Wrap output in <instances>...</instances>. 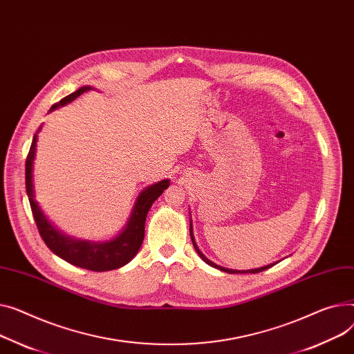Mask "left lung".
Wrapping results in <instances>:
<instances>
[{"mask_svg": "<svg viewBox=\"0 0 354 354\" xmlns=\"http://www.w3.org/2000/svg\"><path fill=\"white\" fill-rule=\"evenodd\" d=\"M189 232H191V239H192V243H194V246H195V249H196V252H198V254L203 259V262H206L207 265H210V266H214V268H216V269H221V270H223V272H226V273H259V272H263V270H266V269H269V268H272V266H274V263H272V265H268V266H263V268H259V269H252V270H233V269H226V268H221V266H218V265H215L214 262H210L209 259H206L205 256H203V253L199 250V248L196 246V242H195V239H194V233H192V225H191V227H189Z\"/></svg>", "mask_w": 354, "mask_h": 354, "instance_id": "left-lung-1", "label": "left lung"}]
</instances>
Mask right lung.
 Listing matches in <instances>:
<instances>
[{
    "label": "right lung",
    "mask_w": 354,
    "mask_h": 354,
    "mask_svg": "<svg viewBox=\"0 0 354 354\" xmlns=\"http://www.w3.org/2000/svg\"><path fill=\"white\" fill-rule=\"evenodd\" d=\"M89 86H82L78 91L69 93L68 97L62 98L58 104H54L50 111L57 109L59 105H65L78 98L81 93L89 91ZM37 148V135L32 138V144L26 160V189L30 199L32 216L37 223L38 232L42 241L57 256L71 265L84 268L93 272H106L118 269L128 262H131L133 256L138 253L140 245L145 236V221L152 203L162 195V192L169 186V180L163 179L155 185L148 186L145 191L139 194L131 218L127 227L121 234H118L109 242L92 243L86 241H77L65 234L59 233L44 216L38 203L34 201V185H32V163L35 158Z\"/></svg>",
    "instance_id": "right-lung-1"
}]
</instances>
